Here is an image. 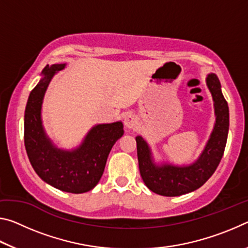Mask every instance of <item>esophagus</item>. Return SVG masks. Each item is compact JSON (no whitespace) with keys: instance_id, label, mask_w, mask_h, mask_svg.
Instances as JSON below:
<instances>
[{"instance_id":"obj_1","label":"esophagus","mask_w":248,"mask_h":248,"mask_svg":"<svg viewBox=\"0 0 248 248\" xmlns=\"http://www.w3.org/2000/svg\"><path fill=\"white\" fill-rule=\"evenodd\" d=\"M124 124L125 127L129 129L133 128L134 125L137 124V117L132 115L131 112H128V114H125L124 117Z\"/></svg>"}]
</instances>
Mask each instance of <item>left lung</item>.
Returning <instances> with one entry per match:
<instances>
[{
	"instance_id": "8db88e82",
	"label": "left lung",
	"mask_w": 248,
	"mask_h": 248,
	"mask_svg": "<svg viewBox=\"0 0 248 248\" xmlns=\"http://www.w3.org/2000/svg\"><path fill=\"white\" fill-rule=\"evenodd\" d=\"M207 85L211 92L217 116L215 129L202 154L189 166L164 164L156 166L142 137H137V153L141 177L145 186L155 194L176 197L198 189L215 173L223 156L229 132V106L221 92V84L216 74H209Z\"/></svg>"
}]
</instances>
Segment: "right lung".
I'll return each mask as SVG.
<instances>
[{
    "mask_svg": "<svg viewBox=\"0 0 248 248\" xmlns=\"http://www.w3.org/2000/svg\"><path fill=\"white\" fill-rule=\"evenodd\" d=\"M64 66L46 65L44 78L29 94L25 109L24 142L29 162L41 179L62 191L83 194L98 184L112 145L123 137L124 125L120 121L97 124L78 149L63 151L56 148L46 137L40 110L50 81Z\"/></svg>",
    "mask_w": 248,
    "mask_h": 248,
    "instance_id": "1",
    "label": "right lung"
}]
</instances>
